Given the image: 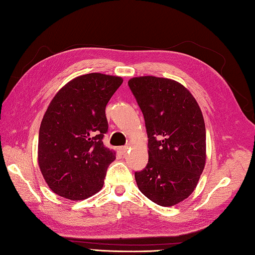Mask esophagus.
I'll use <instances>...</instances> for the list:
<instances>
[{
  "mask_svg": "<svg viewBox=\"0 0 255 255\" xmlns=\"http://www.w3.org/2000/svg\"><path fill=\"white\" fill-rule=\"evenodd\" d=\"M128 149H129V147L128 145H125V147H121L119 148V151H121V153H123V154H125L128 151Z\"/></svg>",
  "mask_w": 255,
  "mask_h": 255,
  "instance_id": "obj_1",
  "label": "esophagus"
}]
</instances>
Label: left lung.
I'll use <instances>...</instances> for the list:
<instances>
[{"label":"left lung","mask_w":255,"mask_h":255,"mask_svg":"<svg viewBox=\"0 0 255 255\" xmlns=\"http://www.w3.org/2000/svg\"><path fill=\"white\" fill-rule=\"evenodd\" d=\"M143 114L148 164L134 172L138 188L160 206H173L196 187L206 161V129L194 96L176 81L139 77L128 81Z\"/></svg>","instance_id":"obj_1"}]
</instances>
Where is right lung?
Masks as SVG:
<instances>
[{
    "label": "right lung",
    "instance_id": "1",
    "mask_svg": "<svg viewBox=\"0 0 255 255\" xmlns=\"http://www.w3.org/2000/svg\"><path fill=\"white\" fill-rule=\"evenodd\" d=\"M123 79L84 74L53 97L40 124L38 163L45 181L59 196L83 200L103 187L115 153L105 148V108Z\"/></svg>",
    "mask_w": 255,
    "mask_h": 255
}]
</instances>
